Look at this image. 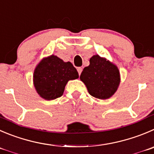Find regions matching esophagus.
<instances>
[{
	"label": "esophagus",
	"mask_w": 154,
	"mask_h": 154,
	"mask_svg": "<svg viewBox=\"0 0 154 154\" xmlns=\"http://www.w3.org/2000/svg\"><path fill=\"white\" fill-rule=\"evenodd\" d=\"M77 70H78L79 75H81L82 72V67H79V68L77 69Z\"/></svg>",
	"instance_id": "esophagus-1"
}]
</instances>
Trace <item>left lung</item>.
<instances>
[{
    "mask_svg": "<svg viewBox=\"0 0 154 154\" xmlns=\"http://www.w3.org/2000/svg\"><path fill=\"white\" fill-rule=\"evenodd\" d=\"M80 79L91 96L104 100L116 91L120 75L116 66L99 55H94L90 59V65L82 72Z\"/></svg>",
    "mask_w": 154,
    "mask_h": 154,
    "instance_id": "left-lung-1",
    "label": "left lung"
}]
</instances>
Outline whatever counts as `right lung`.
<instances>
[{
  "label": "right lung",
  "mask_w": 154,
  "mask_h": 154,
  "mask_svg": "<svg viewBox=\"0 0 154 154\" xmlns=\"http://www.w3.org/2000/svg\"><path fill=\"white\" fill-rule=\"evenodd\" d=\"M79 78V73L70 62H63L57 56L42 60L33 75L38 94L45 100H54L63 95L69 80Z\"/></svg>",
  "instance_id": "add662e5"
}]
</instances>
